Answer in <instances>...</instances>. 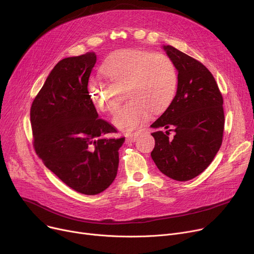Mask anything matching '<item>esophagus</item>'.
I'll return each mask as SVG.
<instances>
[{
	"label": "esophagus",
	"instance_id": "esophagus-1",
	"mask_svg": "<svg viewBox=\"0 0 254 254\" xmlns=\"http://www.w3.org/2000/svg\"><path fill=\"white\" fill-rule=\"evenodd\" d=\"M137 137H138V134H131L129 136L127 137V143H131V142H135L137 140Z\"/></svg>",
	"mask_w": 254,
	"mask_h": 254
}]
</instances>
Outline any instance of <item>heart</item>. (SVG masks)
<instances>
[{
    "label": "heart",
    "instance_id": "b5f03b06",
    "mask_svg": "<svg viewBox=\"0 0 254 254\" xmlns=\"http://www.w3.org/2000/svg\"><path fill=\"white\" fill-rule=\"evenodd\" d=\"M101 71L109 83L91 78L90 98L101 111L114 114L120 104L118 90L126 89L128 102L113 119L115 126L126 131L138 128L149 118L151 112H164L176 96V65L163 52L119 50L104 62Z\"/></svg>",
    "mask_w": 254,
    "mask_h": 254
}]
</instances>
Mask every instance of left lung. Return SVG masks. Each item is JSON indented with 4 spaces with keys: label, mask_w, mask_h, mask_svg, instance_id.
<instances>
[{
    "label": "left lung",
    "mask_w": 254,
    "mask_h": 254,
    "mask_svg": "<svg viewBox=\"0 0 254 254\" xmlns=\"http://www.w3.org/2000/svg\"><path fill=\"white\" fill-rule=\"evenodd\" d=\"M164 49L178 70V87L172 104L151 125L158 129L151 134L155 140L151 157L166 176L188 181L204 172L220 148L223 98L202 63L173 46ZM172 131L175 136L170 138Z\"/></svg>",
    "instance_id": "1"
}]
</instances>
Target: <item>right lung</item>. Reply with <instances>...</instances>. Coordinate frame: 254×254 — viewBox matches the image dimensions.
I'll use <instances>...</instances> for the list:
<instances>
[{
    "label": "right lung",
    "instance_id": "add662e5",
    "mask_svg": "<svg viewBox=\"0 0 254 254\" xmlns=\"http://www.w3.org/2000/svg\"><path fill=\"white\" fill-rule=\"evenodd\" d=\"M93 52L60 61L31 106L33 146L44 165L77 192L95 195L114 181L125 137L99 118L88 92Z\"/></svg>",
    "mask_w": 254,
    "mask_h": 254
}]
</instances>
